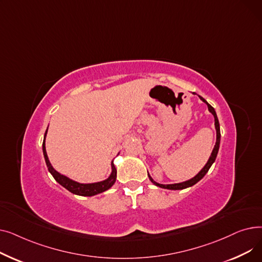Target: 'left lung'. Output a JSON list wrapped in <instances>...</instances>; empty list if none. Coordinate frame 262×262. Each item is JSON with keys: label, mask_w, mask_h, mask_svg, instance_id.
<instances>
[{"label": "left lung", "mask_w": 262, "mask_h": 262, "mask_svg": "<svg viewBox=\"0 0 262 262\" xmlns=\"http://www.w3.org/2000/svg\"><path fill=\"white\" fill-rule=\"evenodd\" d=\"M200 96V95H199ZM200 99L204 102V103H206L207 104V106H208V110L209 112L213 115V117H214V125H215V130H216V141H215V144H214V147H213V149H212V153H211V155H210V157H209V159H208V161H207V163L205 164V167L194 176V177H192L191 180H189V181H186V182H183V183H178V184H171V185H162V184H158V183H156L152 177L149 176V174L147 173V175H148V178H149V181L152 182L155 186H157V187H160V188H163V189H169V190H182V189H186V188H189V187H191V186H193V185H195L198 182H200L202 178L206 175V173L208 172V170L210 169V167L212 166V163L214 162V160H215V158H216V155H217V152H219V147H220V140H221V133H220V124H219V120H217V117H216V114H215V110H214V108L210 105V104H208L207 103V101H206L205 99H203L202 96H200Z\"/></svg>", "instance_id": "8db88e82"}]
</instances>
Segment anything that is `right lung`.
<instances>
[{"label": "right lung", "mask_w": 262, "mask_h": 262, "mask_svg": "<svg viewBox=\"0 0 262 262\" xmlns=\"http://www.w3.org/2000/svg\"><path fill=\"white\" fill-rule=\"evenodd\" d=\"M48 129L46 130L45 134V138H43V143H42V150H43V156L46 159V163L49 172L53 175L58 184H60L63 188H66L68 191H70L71 193L76 194V195H81V196H93L99 193H102V192L108 190L109 188H112L114 184L116 183V178H117V170L114 164V161H112V174L109 175V177L105 181L99 182V183H92V184H80L75 181L70 180V178L58 173L56 170H55L52 164L49 160L48 154H47V149H46V136H47Z\"/></svg>", "instance_id": "1"}]
</instances>
